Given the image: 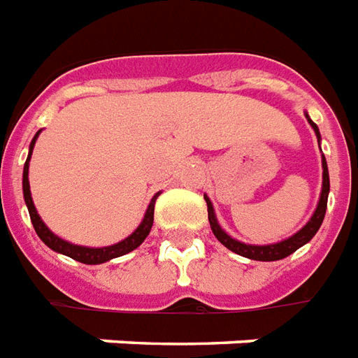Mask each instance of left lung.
<instances>
[{
	"mask_svg": "<svg viewBox=\"0 0 358 358\" xmlns=\"http://www.w3.org/2000/svg\"><path fill=\"white\" fill-rule=\"evenodd\" d=\"M307 116V114H305ZM309 120V116H307ZM309 124L317 133V139L320 141V133H318L317 124L309 120ZM328 192H330V177H328V166H326V158L324 154H322V190H320V198H318V206L315 213H313V217L307 221V225L301 229V231H297L296 234H292L289 238L282 240V242H276V244H267V246H254V244H244V242H238V240H234L233 236H229V234L219 227L217 217H215V211H213V206H211L210 198H206V204H208V219H210V227L213 234H215V238L223 244L225 248H229L231 252L234 254L242 255V257H248V259H255V262H278V259H284V257H288L289 254H294L297 248L305 246L309 240L317 234V231L322 225V219H324L326 213V204H328Z\"/></svg>",
	"mask_w": 358,
	"mask_h": 358,
	"instance_id": "left-lung-1",
	"label": "left lung"
}]
</instances>
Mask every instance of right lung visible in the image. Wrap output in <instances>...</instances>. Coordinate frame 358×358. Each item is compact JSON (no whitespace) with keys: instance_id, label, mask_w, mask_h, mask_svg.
Instances as JSON below:
<instances>
[{"instance_id":"add662e5","label":"right lung","mask_w":358,"mask_h":358,"mask_svg":"<svg viewBox=\"0 0 358 358\" xmlns=\"http://www.w3.org/2000/svg\"><path fill=\"white\" fill-rule=\"evenodd\" d=\"M38 135L40 131L36 133V137L30 143V152H28V158H26L24 164V171H22V192H24V202L28 206V213H30V219H32V225L36 229V233L41 238L43 244L55 250V252H59V254H64L76 259V262L85 263V265H99V263L104 262H110L114 257H120V255H125L133 252L135 248H139L143 244V240L147 238L148 233H150V229H152V221H154V204H156V198L158 194H154V198L150 200V204H148V210L145 213V219L141 221V225L133 231L127 238H124L118 244H112V246L106 248H85V246H76V244H70L66 240L59 238L57 234H53L47 225L41 221V217L38 215V211H36V206L32 202V194H30V181H28V164H30V156H32L34 145H36V139H38Z\"/></svg>"}]
</instances>
